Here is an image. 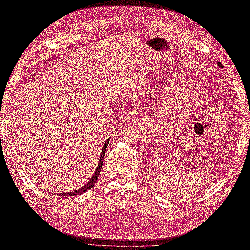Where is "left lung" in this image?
Returning <instances> with one entry per match:
<instances>
[{"label": "left lung", "instance_id": "8db88e82", "mask_svg": "<svg viewBox=\"0 0 250 250\" xmlns=\"http://www.w3.org/2000/svg\"><path fill=\"white\" fill-rule=\"evenodd\" d=\"M218 66H219V67H221V68H223V65H222L220 62H218Z\"/></svg>", "mask_w": 250, "mask_h": 250}]
</instances>
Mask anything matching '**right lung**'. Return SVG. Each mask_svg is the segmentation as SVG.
Wrapping results in <instances>:
<instances>
[{
    "label": "right lung",
    "mask_w": 250,
    "mask_h": 250,
    "mask_svg": "<svg viewBox=\"0 0 250 250\" xmlns=\"http://www.w3.org/2000/svg\"><path fill=\"white\" fill-rule=\"evenodd\" d=\"M109 140H110V139L108 138V139L106 140V142H105V144H104V146H103V148H102V151H101V153H100V159H99L98 166H97V168H96V171L93 172V174H92V177L90 178V180H89L88 182H87V183H86L84 186L81 187L80 189L73 190V191H69V192L59 193L60 195H63V197H73V195H80V194H82V193L86 192L87 190L91 189V188L93 187V185L96 184V182H97V180H98V178H99V175H100L101 169H102L103 160H104V157H105L106 148H107V146H108V144H109Z\"/></svg>",
    "instance_id": "obj_1"
}]
</instances>
